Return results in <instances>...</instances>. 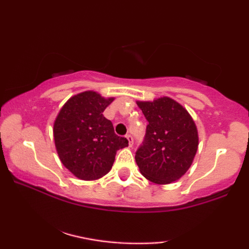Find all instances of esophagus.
<instances>
[{"instance_id":"34e87169","label":"esophagus","mask_w":249,"mask_h":249,"mask_svg":"<svg viewBox=\"0 0 249 249\" xmlns=\"http://www.w3.org/2000/svg\"><path fill=\"white\" fill-rule=\"evenodd\" d=\"M125 138H127L128 142H129V147H131L132 144H134V138H132V136L127 135V136H125Z\"/></svg>"}]
</instances>
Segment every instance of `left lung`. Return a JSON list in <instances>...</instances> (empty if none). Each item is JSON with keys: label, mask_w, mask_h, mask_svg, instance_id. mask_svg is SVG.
Here are the masks:
<instances>
[{"label": "left lung", "mask_w": 249, "mask_h": 249, "mask_svg": "<svg viewBox=\"0 0 249 249\" xmlns=\"http://www.w3.org/2000/svg\"><path fill=\"white\" fill-rule=\"evenodd\" d=\"M147 120L142 144L135 159L142 175L159 185L176 181L192 165L198 146L195 122L169 97L137 102Z\"/></svg>", "instance_id": "obj_1"}]
</instances>
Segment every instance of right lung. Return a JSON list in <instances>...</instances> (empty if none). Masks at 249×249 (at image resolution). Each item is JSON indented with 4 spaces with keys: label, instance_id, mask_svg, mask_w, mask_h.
Wrapping results in <instances>:
<instances>
[{
    "label": "right lung",
    "instance_id": "1",
    "mask_svg": "<svg viewBox=\"0 0 249 249\" xmlns=\"http://www.w3.org/2000/svg\"><path fill=\"white\" fill-rule=\"evenodd\" d=\"M113 98L95 91L71 97L54 122V141L63 165L77 178L95 180L110 171L118 149L128 139L114 132L103 112Z\"/></svg>",
    "mask_w": 249,
    "mask_h": 249
}]
</instances>
